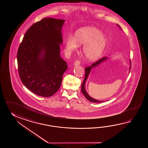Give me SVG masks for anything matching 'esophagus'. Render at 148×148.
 <instances>
[{
	"instance_id": "esophagus-1",
	"label": "esophagus",
	"mask_w": 148,
	"mask_h": 148,
	"mask_svg": "<svg viewBox=\"0 0 148 148\" xmlns=\"http://www.w3.org/2000/svg\"><path fill=\"white\" fill-rule=\"evenodd\" d=\"M80 61H78V60H77V61H75V63H74V65H75V66H77L80 65Z\"/></svg>"
}]
</instances>
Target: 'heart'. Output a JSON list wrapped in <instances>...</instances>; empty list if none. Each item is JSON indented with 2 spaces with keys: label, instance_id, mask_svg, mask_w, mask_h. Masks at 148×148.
<instances>
[{
  "label": "heart",
  "instance_id": "obj_1",
  "mask_svg": "<svg viewBox=\"0 0 148 148\" xmlns=\"http://www.w3.org/2000/svg\"><path fill=\"white\" fill-rule=\"evenodd\" d=\"M84 45L82 52L90 61L98 59L107 46L106 36L93 26H87L79 29L75 32V38L69 36L66 40V51L68 54L76 50L79 45Z\"/></svg>",
  "mask_w": 148,
  "mask_h": 148
}]
</instances>
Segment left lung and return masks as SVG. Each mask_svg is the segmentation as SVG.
I'll list each match as a JSON object with an SVG mask.
<instances>
[{
    "instance_id": "obj_1",
    "label": "left lung",
    "mask_w": 148,
    "mask_h": 148,
    "mask_svg": "<svg viewBox=\"0 0 148 148\" xmlns=\"http://www.w3.org/2000/svg\"><path fill=\"white\" fill-rule=\"evenodd\" d=\"M118 25L119 27L122 29V28L120 27V26H119V25ZM107 59H108L107 57L103 58H101V59L98 60L97 61H96V62H95V63H93V64H92L90 66H89V67H87V68H85L86 73H85V78H84V82H83L82 84V89H81V90H82V93L85 96V97L86 98V99H87V100H88V101H91V102L98 103L104 102L105 101H98V100H97V99H95L91 97L88 94L86 90V89H85V84H86V82L87 79H88V76L89 75V73H90V71H91V70L92 69H93V68H96V67L97 66H99V64H101V63L104 62V61H106ZM131 61H130V68H129V69H130L129 73L130 72V70H131Z\"/></svg>"
}]
</instances>
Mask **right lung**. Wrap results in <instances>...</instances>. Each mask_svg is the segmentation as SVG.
<instances>
[{"label": "right lung", "mask_w": 148, "mask_h": 148, "mask_svg": "<svg viewBox=\"0 0 148 148\" xmlns=\"http://www.w3.org/2000/svg\"><path fill=\"white\" fill-rule=\"evenodd\" d=\"M63 19L44 18L26 31L17 54L19 77L35 94L48 97L60 87L68 68L60 57Z\"/></svg>", "instance_id": "obj_1"}]
</instances>
